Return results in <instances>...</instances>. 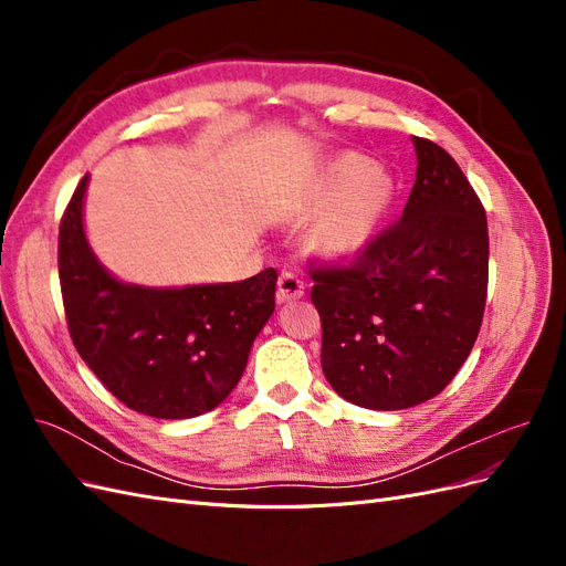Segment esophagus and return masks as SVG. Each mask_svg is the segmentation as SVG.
<instances>
[{"mask_svg": "<svg viewBox=\"0 0 566 566\" xmlns=\"http://www.w3.org/2000/svg\"><path fill=\"white\" fill-rule=\"evenodd\" d=\"M302 295H304V281L293 271H283L279 276V290H276L279 302L300 300Z\"/></svg>", "mask_w": 566, "mask_h": 566, "instance_id": "esophagus-1", "label": "esophagus"}]
</instances>
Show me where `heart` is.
<instances>
[{
  "instance_id": "obj_1",
  "label": "heart",
  "mask_w": 566,
  "mask_h": 566,
  "mask_svg": "<svg viewBox=\"0 0 566 566\" xmlns=\"http://www.w3.org/2000/svg\"><path fill=\"white\" fill-rule=\"evenodd\" d=\"M391 179L368 158L347 153L325 165L281 205L285 221H310L312 248L333 262H347L373 241L391 202Z\"/></svg>"
}]
</instances>
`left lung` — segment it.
Segmentation results:
<instances>
[{
	"mask_svg": "<svg viewBox=\"0 0 566 566\" xmlns=\"http://www.w3.org/2000/svg\"><path fill=\"white\" fill-rule=\"evenodd\" d=\"M413 144L401 219L349 264H310L325 380L373 410L437 397L470 356L486 304L484 205L447 150L422 136Z\"/></svg>",
	"mask_w": 566,
	"mask_h": 566,
	"instance_id": "1",
	"label": "left lung"
}]
</instances>
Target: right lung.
Listing matches in <instances>:
<instances>
[{
  "instance_id": "obj_1",
  "label": "right lung",
  "mask_w": 566,
  "mask_h": 566,
  "mask_svg": "<svg viewBox=\"0 0 566 566\" xmlns=\"http://www.w3.org/2000/svg\"><path fill=\"white\" fill-rule=\"evenodd\" d=\"M82 177L59 229V279L73 345L106 389L150 418L208 413L241 380L276 306V269L241 283L142 287L98 264L82 224Z\"/></svg>"
}]
</instances>
